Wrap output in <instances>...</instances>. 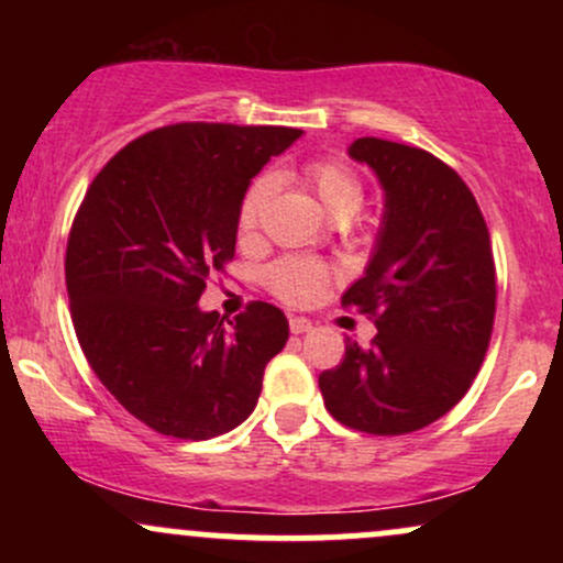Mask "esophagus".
<instances>
[{"mask_svg": "<svg viewBox=\"0 0 563 563\" xmlns=\"http://www.w3.org/2000/svg\"><path fill=\"white\" fill-rule=\"evenodd\" d=\"M288 328H290V333H307V331H312V322H309L307 318H288Z\"/></svg>", "mask_w": 563, "mask_h": 563, "instance_id": "34e87169", "label": "esophagus"}]
</instances>
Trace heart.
Instances as JSON below:
<instances>
[{"mask_svg":"<svg viewBox=\"0 0 563 563\" xmlns=\"http://www.w3.org/2000/svg\"><path fill=\"white\" fill-rule=\"evenodd\" d=\"M301 183L318 196L328 214L341 219V222L363 209L365 185L360 174L344 164V161H309L301 169ZM269 192H273V177L269 174H260L245 187L235 214V224L241 235H251V232L260 228ZM264 280H267V288L273 290V296H277L280 301L290 303V307H309V303L320 299L322 290L333 280V269L325 262L312 260V256H283V260L269 264Z\"/></svg>","mask_w":563,"mask_h":563,"instance_id":"b5f03b06","label":"heart"}]
</instances>
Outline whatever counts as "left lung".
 Here are the masks:
<instances>
[{"label": "left lung", "instance_id": "obj_1", "mask_svg": "<svg viewBox=\"0 0 563 563\" xmlns=\"http://www.w3.org/2000/svg\"><path fill=\"white\" fill-rule=\"evenodd\" d=\"M386 190L384 224L365 275L341 307L376 322L371 346L346 339L320 373L328 412L354 431L397 437L434 423L471 389L495 325L493 243L474 192L421 147L360 137Z\"/></svg>", "mask_w": 563, "mask_h": 563}]
</instances>
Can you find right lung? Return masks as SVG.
<instances>
[{
  "instance_id": "add662e5",
  "label": "right lung",
  "mask_w": 563,
  "mask_h": 563,
  "mask_svg": "<svg viewBox=\"0 0 563 563\" xmlns=\"http://www.w3.org/2000/svg\"><path fill=\"white\" fill-rule=\"evenodd\" d=\"M301 129L183 121L132 140L87 187L66 249L70 320L100 384L147 429L211 439L251 416L288 320L249 301L200 312L235 256L251 177Z\"/></svg>"
}]
</instances>
